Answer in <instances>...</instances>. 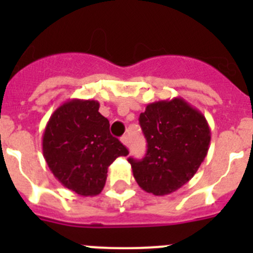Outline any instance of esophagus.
Instances as JSON below:
<instances>
[{"label":"esophagus","mask_w":253,"mask_h":253,"mask_svg":"<svg viewBox=\"0 0 253 253\" xmlns=\"http://www.w3.org/2000/svg\"><path fill=\"white\" fill-rule=\"evenodd\" d=\"M120 140H122V143L124 144L125 147H129V138L128 135H123L122 138H120Z\"/></svg>","instance_id":"esophagus-1"}]
</instances>
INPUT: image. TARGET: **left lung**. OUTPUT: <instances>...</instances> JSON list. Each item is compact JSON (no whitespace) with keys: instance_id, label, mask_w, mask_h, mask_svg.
Wrapping results in <instances>:
<instances>
[{"instance_id":"1","label":"left lung","mask_w":253,"mask_h":253,"mask_svg":"<svg viewBox=\"0 0 253 253\" xmlns=\"http://www.w3.org/2000/svg\"><path fill=\"white\" fill-rule=\"evenodd\" d=\"M139 124L147 153L140 161L128 160L134 178L147 193L169 195L189 182L207 157L209 124L181 97L148 104Z\"/></svg>"}]
</instances>
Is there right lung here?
I'll use <instances>...</instances> for the list:
<instances>
[{
    "label": "right lung",
    "instance_id": "add662e5",
    "mask_svg": "<svg viewBox=\"0 0 253 253\" xmlns=\"http://www.w3.org/2000/svg\"><path fill=\"white\" fill-rule=\"evenodd\" d=\"M99 107L95 100H68L51 114L43 134L49 169L64 187L81 196L99 195L109 166L129 153L110 134L109 120Z\"/></svg>",
    "mask_w": 253,
    "mask_h": 253
}]
</instances>
